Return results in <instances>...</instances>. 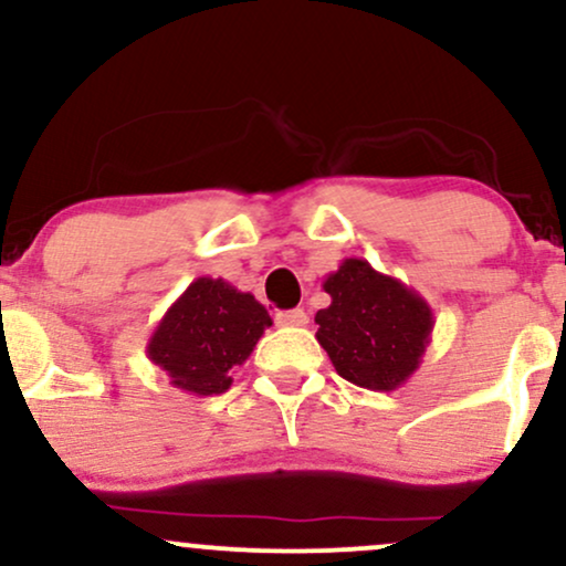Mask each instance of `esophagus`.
<instances>
[{
	"mask_svg": "<svg viewBox=\"0 0 566 566\" xmlns=\"http://www.w3.org/2000/svg\"><path fill=\"white\" fill-rule=\"evenodd\" d=\"M308 322L303 308H290V311H279L276 314V324L279 327H303Z\"/></svg>",
	"mask_w": 566,
	"mask_h": 566,
	"instance_id": "1",
	"label": "esophagus"
}]
</instances>
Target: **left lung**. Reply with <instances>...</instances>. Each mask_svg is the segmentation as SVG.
Listing matches in <instances>:
<instances>
[{"label": "left lung", "mask_w": 566, "mask_h": 566, "mask_svg": "<svg viewBox=\"0 0 566 566\" xmlns=\"http://www.w3.org/2000/svg\"><path fill=\"white\" fill-rule=\"evenodd\" d=\"M322 287L333 303L316 311V340L337 375L380 394L405 386L431 343L433 311L426 297L361 258H346Z\"/></svg>", "instance_id": "1"}]
</instances>
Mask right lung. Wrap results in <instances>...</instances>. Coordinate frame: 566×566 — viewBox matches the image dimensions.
Instances as JSON below:
<instances>
[{
  "instance_id": "add662e5",
  "label": "right lung",
  "mask_w": 566,
  "mask_h": 566,
  "mask_svg": "<svg viewBox=\"0 0 566 566\" xmlns=\"http://www.w3.org/2000/svg\"><path fill=\"white\" fill-rule=\"evenodd\" d=\"M271 324L255 295L226 279L199 276L165 311L148 337L146 354L180 391L226 394L233 382L229 373L250 359Z\"/></svg>"
}]
</instances>
